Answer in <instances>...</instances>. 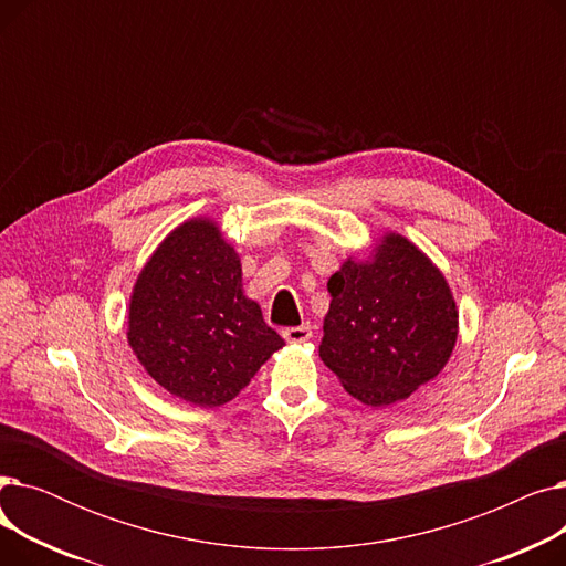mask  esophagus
<instances>
[{"instance_id": "esophagus-1", "label": "esophagus", "mask_w": 566, "mask_h": 566, "mask_svg": "<svg viewBox=\"0 0 566 566\" xmlns=\"http://www.w3.org/2000/svg\"><path fill=\"white\" fill-rule=\"evenodd\" d=\"M284 339L289 344H305L312 339V325L303 323V325H295V328L284 331Z\"/></svg>"}]
</instances>
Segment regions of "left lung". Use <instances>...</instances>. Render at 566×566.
I'll use <instances>...</instances> for the list:
<instances>
[{"label":"left lung","instance_id":"8db88e82","mask_svg":"<svg viewBox=\"0 0 566 566\" xmlns=\"http://www.w3.org/2000/svg\"><path fill=\"white\" fill-rule=\"evenodd\" d=\"M321 360L358 401L380 408L410 397L448 365L459 310L438 265L401 233L328 280Z\"/></svg>","mask_w":566,"mask_h":566}]
</instances>
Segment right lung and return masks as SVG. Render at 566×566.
Wrapping results in <instances>:
<instances>
[{"label":"right lung","instance_id":"obj_1","mask_svg":"<svg viewBox=\"0 0 566 566\" xmlns=\"http://www.w3.org/2000/svg\"><path fill=\"white\" fill-rule=\"evenodd\" d=\"M128 344L160 388L186 403L231 401L284 346L243 291L241 256L216 220L178 224L130 293Z\"/></svg>","mask_w":566,"mask_h":566}]
</instances>
